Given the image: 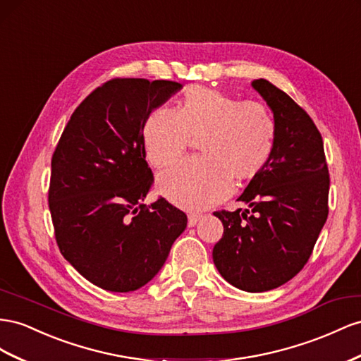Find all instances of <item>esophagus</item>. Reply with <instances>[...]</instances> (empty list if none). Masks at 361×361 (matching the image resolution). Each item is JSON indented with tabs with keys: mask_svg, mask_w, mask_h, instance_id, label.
I'll return each mask as SVG.
<instances>
[{
	"mask_svg": "<svg viewBox=\"0 0 361 361\" xmlns=\"http://www.w3.org/2000/svg\"><path fill=\"white\" fill-rule=\"evenodd\" d=\"M202 219V216L200 214H197V212H191V214H188V226L190 228H192V226H196L197 225V221Z\"/></svg>",
	"mask_w": 361,
	"mask_h": 361,
	"instance_id": "34e87169",
	"label": "esophagus"
}]
</instances>
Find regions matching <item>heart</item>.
<instances>
[{"instance_id": "heart-1", "label": "heart", "mask_w": 361, "mask_h": 361, "mask_svg": "<svg viewBox=\"0 0 361 361\" xmlns=\"http://www.w3.org/2000/svg\"><path fill=\"white\" fill-rule=\"evenodd\" d=\"M191 140H199L200 158L161 173L158 190L180 208L203 209L226 196L229 180L245 185L259 176L275 149L276 124L264 104L196 86L183 94L176 111L154 109L142 126L153 167L179 159Z\"/></svg>"}]
</instances>
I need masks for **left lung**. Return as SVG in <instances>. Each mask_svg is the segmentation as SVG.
Instances as JSON below:
<instances>
[{
    "instance_id": "left-lung-1",
    "label": "left lung",
    "mask_w": 361,
    "mask_h": 361,
    "mask_svg": "<svg viewBox=\"0 0 361 361\" xmlns=\"http://www.w3.org/2000/svg\"><path fill=\"white\" fill-rule=\"evenodd\" d=\"M252 87L274 112L275 149L238 197L249 209L214 212L223 237L212 259L229 284L259 293L286 284L307 264L328 217L329 173L310 115L266 79Z\"/></svg>"
}]
</instances>
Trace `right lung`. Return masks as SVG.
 <instances>
[{
  "mask_svg": "<svg viewBox=\"0 0 361 361\" xmlns=\"http://www.w3.org/2000/svg\"><path fill=\"white\" fill-rule=\"evenodd\" d=\"M180 87L147 79L103 83L74 111L53 153L48 207L57 246L103 290L147 284L187 228L185 212L164 197L141 203L153 183L144 121Z\"/></svg>",
  "mask_w": 361,
  "mask_h": 361,
  "instance_id": "obj_1",
  "label": "right lung"
}]
</instances>
